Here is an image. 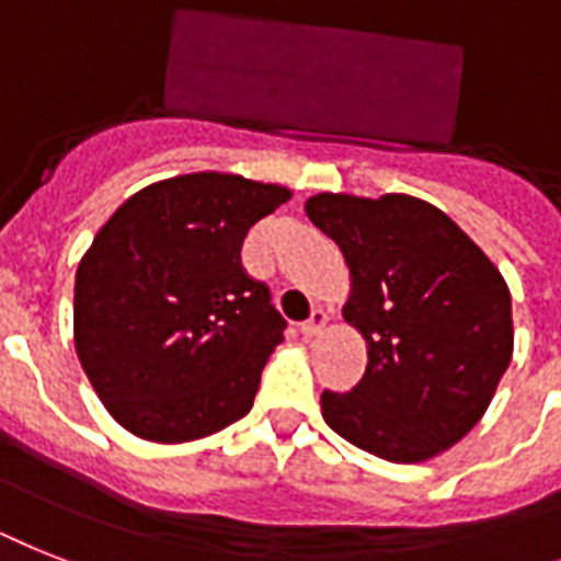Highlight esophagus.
Segmentation results:
<instances>
[{
  "instance_id": "1",
  "label": "esophagus",
  "mask_w": 561,
  "mask_h": 561,
  "mask_svg": "<svg viewBox=\"0 0 561 561\" xmlns=\"http://www.w3.org/2000/svg\"><path fill=\"white\" fill-rule=\"evenodd\" d=\"M325 322H328V313L322 311V308H313V313L302 322V325H299V331H302L305 336H317L322 328H325Z\"/></svg>"
}]
</instances>
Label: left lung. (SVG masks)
<instances>
[{
	"mask_svg": "<svg viewBox=\"0 0 561 561\" xmlns=\"http://www.w3.org/2000/svg\"><path fill=\"white\" fill-rule=\"evenodd\" d=\"M305 213L343 250V317L368 345L363 380L322 391V417L377 458L430 461L481 421L507 371V282L453 218L412 195L320 193Z\"/></svg>",
	"mask_w": 561,
	"mask_h": 561,
	"instance_id": "1",
	"label": "left lung"
}]
</instances>
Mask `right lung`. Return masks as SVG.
Here are the masks:
<instances>
[{
    "mask_svg": "<svg viewBox=\"0 0 561 561\" xmlns=\"http://www.w3.org/2000/svg\"><path fill=\"white\" fill-rule=\"evenodd\" d=\"M288 198L193 172L144 186L100 227L77 267L75 348L123 430L184 444L250 412L285 320L241 267V244Z\"/></svg>",
    "mask_w": 561,
    "mask_h": 561,
    "instance_id": "obj_1",
    "label": "right lung"
}]
</instances>
